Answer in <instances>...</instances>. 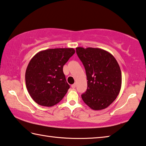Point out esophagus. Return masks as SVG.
Here are the masks:
<instances>
[{
  "label": "esophagus",
  "instance_id": "obj_1",
  "mask_svg": "<svg viewBox=\"0 0 146 146\" xmlns=\"http://www.w3.org/2000/svg\"><path fill=\"white\" fill-rule=\"evenodd\" d=\"M76 83L73 84V85H71V87L72 88H76Z\"/></svg>",
  "mask_w": 146,
  "mask_h": 146
}]
</instances>
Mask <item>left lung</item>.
<instances>
[{
	"mask_svg": "<svg viewBox=\"0 0 146 146\" xmlns=\"http://www.w3.org/2000/svg\"><path fill=\"white\" fill-rule=\"evenodd\" d=\"M76 53L85 66L87 90L81 95L91 109L101 110L115 100L121 88V70L114 56L99 48H76Z\"/></svg>",
	"mask_w": 146,
	"mask_h": 146,
	"instance_id": "obj_1",
	"label": "left lung"
}]
</instances>
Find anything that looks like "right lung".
<instances>
[{
  "label": "right lung",
  "instance_id": "add662e5",
  "mask_svg": "<svg viewBox=\"0 0 146 146\" xmlns=\"http://www.w3.org/2000/svg\"><path fill=\"white\" fill-rule=\"evenodd\" d=\"M74 53L73 48H49L40 51L31 60L25 71V84L37 104L50 107L63 98L70 86L63 67Z\"/></svg>",
  "mask_w": 146,
  "mask_h": 146
}]
</instances>
